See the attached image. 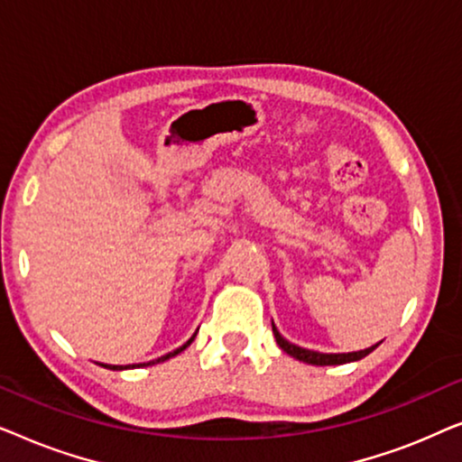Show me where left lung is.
Returning <instances> with one entry per match:
<instances>
[{"mask_svg":"<svg viewBox=\"0 0 462 462\" xmlns=\"http://www.w3.org/2000/svg\"><path fill=\"white\" fill-rule=\"evenodd\" d=\"M273 337L277 340V345H280L282 349L288 353V356L300 359V362H305V364H313V365H338V364L357 362V359L365 357L368 353L376 349V345L368 346V349H364V351H353V353H319V351H311V349H302V346H299V345L288 343V340L283 338L280 332H277L275 324H273Z\"/></svg>","mask_w":462,"mask_h":462,"instance_id":"left-lung-1","label":"left lung"}]
</instances>
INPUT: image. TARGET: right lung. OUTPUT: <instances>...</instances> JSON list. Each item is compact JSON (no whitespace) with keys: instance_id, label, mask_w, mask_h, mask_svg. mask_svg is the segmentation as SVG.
Masks as SVG:
<instances>
[{"instance_id":"1","label":"right lung","mask_w":462,"mask_h":462,"mask_svg":"<svg viewBox=\"0 0 462 462\" xmlns=\"http://www.w3.org/2000/svg\"><path fill=\"white\" fill-rule=\"evenodd\" d=\"M193 338H195V334H193V337H191V338H189V340H187V343H185V345H182V346H179V349H174L172 353H168V356H163V357H157V359H153V362H149V364H141V365H151V364H160V362H166V359H170V357L179 356V353H180V351H185V349H187V346L193 343ZM100 365H105V368H109V370H125V368H136V365H106V364H100Z\"/></svg>"}]
</instances>
